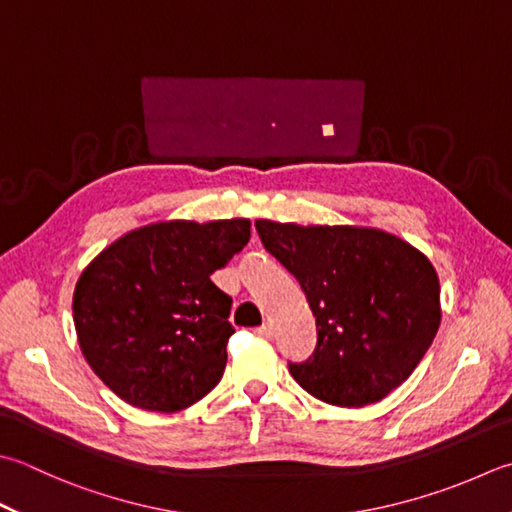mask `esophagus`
Here are the masks:
<instances>
[{"label": "esophagus", "mask_w": 512, "mask_h": 512, "mask_svg": "<svg viewBox=\"0 0 512 512\" xmlns=\"http://www.w3.org/2000/svg\"><path fill=\"white\" fill-rule=\"evenodd\" d=\"M255 333H257L259 337L270 339V337H273V326H270V324H262V326H259V328L255 330Z\"/></svg>", "instance_id": "esophagus-1"}]
</instances>
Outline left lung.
Listing matches in <instances>:
<instances>
[{"label": "left lung", "mask_w": 512, "mask_h": 512, "mask_svg": "<svg viewBox=\"0 0 512 512\" xmlns=\"http://www.w3.org/2000/svg\"><path fill=\"white\" fill-rule=\"evenodd\" d=\"M264 248L293 275L315 315L317 346L288 362L306 393L362 408L402 386L437 335L439 279L404 239L377 228L257 219Z\"/></svg>", "instance_id": "left-lung-1"}]
</instances>
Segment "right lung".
<instances>
[{
  "label": "right lung",
  "instance_id": "obj_1",
  "mask_svg": "<svg viewBox=\"0 0 512 512\" xmlns=\"http://www.w3.org/2000/svg\"><path fill=\"white\" fill-rule=\"evenodd\" d=\"M248 239V219L159 222L119 237L86 266L73 295L79 348L117 397L177 413L219 384L233 299L210 275Z\"/></svg>",
  "mask_w": 512,
  "mask_h": 512
}]
</instances>
